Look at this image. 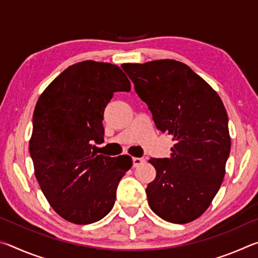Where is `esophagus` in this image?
<instances>
[{
    "label": "esophagus",
    "instance_id": "esophagus-1",
    "mask_svg": "<svg viewBox=\"0 0 258 258\" xmlns=\"http://www.w3.org/2000/svg\"><path fill=\"white\" fill-rule=\"evenodd\" d=\"M146 163L145 158H138V157H134L133 158V166L134 167H138L140 165H143Z\"/></svg>",
    "mask_w": 258,
    "mask_h": 258
}]
</instances>
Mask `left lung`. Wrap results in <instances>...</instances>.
<instances>
[{
    "mask_svg": "<svg viewBox=\"0 0 258 258\" xmlns=\"http://www.w3.org/2000/svg\"><path fill=\"white\" fill-rule=\"evenodd\" d=\"M121 67L149 107L157 128L174 140L169 158L149 160L156 168L155 180L146 190L149 206L171 223L197 220L225 175L231 138L224 104L206 81L180 61Z\"/></svg>",
    "mask_w": 258,
    "mask_h": 258,
    "instance_id": "left-lung-1",
    "label": "left lung"
}]
</instances>
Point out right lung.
Segmentation results:
<instances>
[{
	"mask_svg": "<svg viewBox=\"0 0 258 258\" xmlns=\"http://www.w3.org/2000/svg\"><path fill=\"white\" fill-rule=\"evenodd\" d=\"M116 64L86 60L51 82L37 100L29 152L42 192L54 212L74 224H91L111 211L130 156L98 155L104 108L115 92H130Z\"/></svg>",
	"mask_w": 258,
	"mask_h": 258,
	"instance_id": "add662e5",
	"label": "right lung"
}]
</instances>
